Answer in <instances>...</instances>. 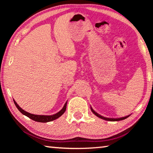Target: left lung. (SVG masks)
<instances>
[{"instance_id": "obj_1", "label": "left lung", "mask_w": 153, "mask_h": 153, "mask_svg": "<svg viewBox=\"0 0 153 153\" xmlns=\"http://www.w3.org/2000/svg\"><path fill=\"white\" fill-rule=\"evenodd\" d=\"M90 108H91V111L94 114V115L96 116H97L98 117H99L100 119H102V120H106V121H121V120H125V119L128 118L129 115H127V116H125V117H120V118H108V117H103V116L100 115V114L97 113V112H96L95 111H94V109L92 108V107H90Z\"/></svg>"}]
</instances>
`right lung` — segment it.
<instances>
[{
    "label": "right lung",
    "instance_id": "1",
    "mask_svg": "<svg viewBox=\"0 0 153 153\" xmlns=\"http://www.w3.org/2000/svg\"><path fill=\"white\" fill-rule=\"evenodd\" d=\"M13 101L15 106L17 108V109L19 110L21 113H22L23 115L27 116V117L30 118L31 120H32L35 121H38V122H41V123H46L49 122V121H52L58 119L59 117L63 115V114L65 112L66 110V107H67V101L65 103L63 107L62 108L61 111H59L58 113L55 114H53L52 115H35V114H32L27 112V111H24L23 108H21L19 105H18L17 103L15 102V100L13 99Z\"/></svg>",
    "mask_w": 153,
    "mask_h": 153
}]
</instances>
